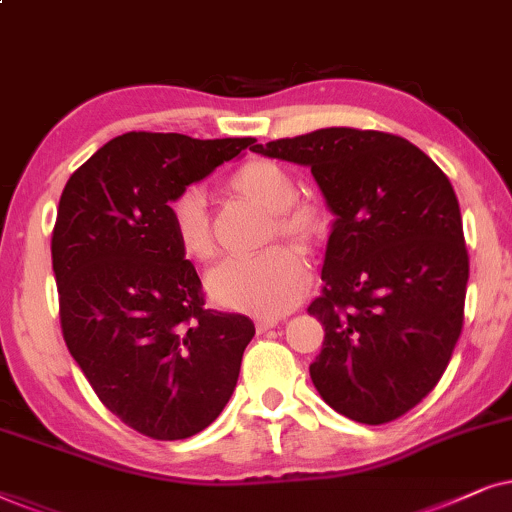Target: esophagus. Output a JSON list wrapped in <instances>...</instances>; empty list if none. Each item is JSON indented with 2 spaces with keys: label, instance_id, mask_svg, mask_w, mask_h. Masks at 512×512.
I'll return each instance as SVG.
<instances>
[{
  "label": "esophagus",
  "instance_id": "obj_1",
  "mask_svg": "<svg viewBox=\"0 0 512 512\" xmlns=\"http://www.w3.org/2000/svg\"><path fill=\"white\" fill-rule=\"evenodd\" d=\"M278 325V318H260L257 320V332H267Z\"/></svg>",
  "mask_w": 512,
  "mask_h": 512
}]
</instances>
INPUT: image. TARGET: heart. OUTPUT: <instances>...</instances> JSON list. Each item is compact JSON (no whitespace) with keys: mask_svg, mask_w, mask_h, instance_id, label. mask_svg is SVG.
Returning <instances> with one entry per match:
<instances>
[{"mask_svg":"<svg viewBox=\"0 0 512 512\" xmlns=\"http://www.w3.org/2000/svg\"><path fill=\"white\" fill-rule=\"evenodd\" d=\"M229 185L238 194L257 201L276 217V229L292 241L309 245L323 234L318 208L297 201V182L283 166L267 159H252L234 170ZM170 227L187 257L213 260L217 245L210 227L206 201L199 189H185L168 203ZM309 281L304 257L290 245H271L255 255H236L210 274L208 288L217 304L227 309L281 316L299 302Z\"/></svg>","mask_w":512,"mask_h":512,"instance_id":"obj_1","label":"heart"}]
</instances>
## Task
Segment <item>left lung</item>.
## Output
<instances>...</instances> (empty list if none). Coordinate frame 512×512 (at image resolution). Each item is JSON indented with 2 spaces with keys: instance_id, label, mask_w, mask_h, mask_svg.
Listing matches in <instances>:
<instances>
[{
  "instance_id": "obj_1",
  "label": "left lung",
  "mask_w": 512,
  "mask_h": 512,
  "mask_svg": "<svg viewBox=\"0 0 512 512\" xmlns=\"http://www.w3.org/2000/svg\"><path fill=\"white\" fill-rule=\"evenodd\" d=\"M252 152L311 168L335 215L309 306L325 330L313 386L360 424L403 417L440 381L463 325L468 252L447 175L410 140L358 128Z\"/></svg>"
}]
</instances>
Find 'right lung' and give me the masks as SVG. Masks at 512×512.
Returning <instances> with one entry per match:
<instances>
[{"mask_svg": "<svg viewBox=\"0 0 512 512\" xmlns=\"http://www.w3.org/2000/svg\"><path fill=\"white\" fill-rule=\"evenodd\" d=\"M252 138L126 133L74 170L51 238L60 325L109 412L154 440H185L220 417L255 325L203 306L168 203Z\"/></svg>", "mask_w": 512, "mask_h": 512, "instance_id": "right-lung-1", "label": "right lung"}]
</instances>
